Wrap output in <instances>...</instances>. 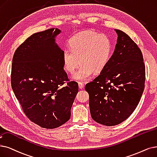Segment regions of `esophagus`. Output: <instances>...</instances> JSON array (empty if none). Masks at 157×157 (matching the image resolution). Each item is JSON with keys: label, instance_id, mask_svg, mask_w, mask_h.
Returning <instances> with one entry per match:
<instances>
[{"label": "esophagus", "instance_id": "1", "mask_svg": "<svg viewBox=\"0 0 157 157\" xmlns=\"http://www.w3.org/2000/svg\"><path fill=\"white\" fill-rule=\"evenodd\" d=\"M78 85H79V88L80 89H82V88L84 87V85L83 84V83L81 82H78Z\"/></svg>", "mask_w": 157, "mask_h": 157}]
</instances>
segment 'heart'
<instances>
[{
    "label": "heart",
    "instance_id": "obj_1",
    "mask_svg": "<svg viewBox=\"0 0 157 157\" xmlns=\"http://www.w3.org/2000/svg\"><path fill=\"white\" fill-rule=\"evenodd\" d=\"M69 47L63 51V68L66 72H75L74 79L86 81L93 73H99L106 67L111 57L112 42L108 36L94 31L76 34L69 41ZM80 60H78V59Z\"/></svg>",
    "mask_w": 157,
    "mask_h": 157
}]
</instances>
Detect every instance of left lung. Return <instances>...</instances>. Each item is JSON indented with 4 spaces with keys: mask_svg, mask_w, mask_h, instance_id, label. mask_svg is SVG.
I'll return each instance as SVG.
<instances>
[{
    "mask_svg": "<svg viewBox=\"0 0 157 157\" xmlns=\"http://www.w3.org/2000/svg\"><path fill=\"white\" fill-rule=\"evenodd\" d=\"M113 55L98 76L85 85L92 118L111 126L127 119L137 106L144 89L146 69L140 49L123 31Z\"/></svg>",
    "mask_w": 157,
    "mask_h": 157,
    "instance_id": "8db88e82",
    "label": "left lung"
}]
</instances>
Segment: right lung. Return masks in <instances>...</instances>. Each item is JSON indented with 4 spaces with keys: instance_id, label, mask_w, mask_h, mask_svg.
Masks as SVG:
<instances>
[{
    "instance_id": "right-lung-1",
    "label": "right lung",
    "mask_w": 157,
    "mask_h": 157,
    "mask_svg": "<svg viewBox=\"0 0 157 157\" xmlns=\"http://www.w3.org/2000/svg\"><path fill=\"white\" fill-rule=\"evenodd\" d=\"M56 28L34 33L16 49L11 84L25 115L47 129L65 124L78 92L63 69V51L54 43Z\"/></svg>"
}]
</instances>
